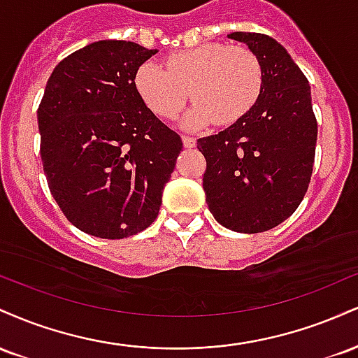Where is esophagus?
I'll return each instance as SVG.
<instances>
[{"instance_id": "34e87169", "label": "esophagus", "mask_w": 358, "mask_h": 358, "mask_svg": "<svg viewBox=\"0 0 358 358\" xmlns=\"http://www.w3.org/2000/svg\"><path fill=\"white\" fill-rule=\"evenodd\" d=\"M196 139L193 136H183V146L185 148H195Z\"/></svg>"}]
</instances>
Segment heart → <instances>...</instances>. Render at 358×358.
Returning <instances> with one entry per match:
<instances>
[{
  "label": "heart",
  "mask_w": 358,
  "mask_h": 358,
  "mask_svg": "<svg viewBox=\"0 0 358 358\" xmlns=\"http://www.w3.org/2000/svg\"><path fill=\"white\" fill-rule=\"evenodd\" d=\"M134 89L151 113L173 119L195 99L185 124H232L252 110L264 89V67L248 47L205 43L165 60L145 62L134 72Z\"/></svg>",
  "instance_id": "1"
}]
</instances>
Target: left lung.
<instances>
[{"label": "left lung", "instance_id": "obj_1", "mask_svg": "<svg viewBox=\"0 0 358 358\" xmlns=\"http://www.w3.org/2000/svg\"><path fill=\"white\" fill-rule=\"evenodd\" d=\"M261 59L264 89L249 114L219 134L200 138L207 159L203 190L213 219L242 234L269 231L305 199L313 173L318 124L311 89L281 43L234 31Z\"/></svg>", "mask_w": 358, "mask_h": 358}]
</instances>
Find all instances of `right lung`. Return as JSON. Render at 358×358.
I'll return each instance as SVG.
<instances>
[{"label":"right lung","mask_w":358,"mask_h":358,"mask_svg":"<svg viewBox=\"0 0 358 358\" xmlns=\"http://www.w3.org/2000/svg\"><path fill=\"white\" fill-rule=\"evenodd\" d=\"M156 50L101 40L65 57L38 106L40 155L67 220L101 239L153 224L183 143L146 108L134 72Z\"/></svg>","instance_id":"1"}]
</instances>
